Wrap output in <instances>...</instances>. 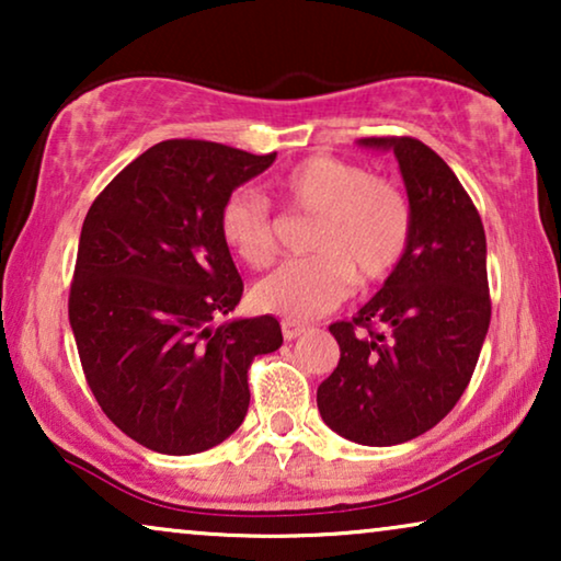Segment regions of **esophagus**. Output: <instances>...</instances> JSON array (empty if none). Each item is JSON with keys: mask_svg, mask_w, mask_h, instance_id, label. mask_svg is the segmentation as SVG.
<instances>
[{"mask_svg": "<svg viewBox=\"0 0 561 561\" xmlns=\"http://www.w3.org/2000/svg\"><path fill=\"white\" fill-rule=\"evenodd\" d=\"M280 332H283V340H296V336H301L306 332L304 324H298V321H290V319H283L280 321Z\"/></svg>", "mask_w": 561, "mask_h": 561, "instance_id": "esophagus-1", "label": "esophagus"}]
</instances>
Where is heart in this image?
Segmentation results:
<instances>
[{
	"mask_svg": "<svg viewBox=\"0 0 561 561\" xmlns=\"http://www.w3.org/2000/svg\"><path fill=\"white\" fill-rule=\"evenodd\" d=\"M275 196L290 211L313 214V255L283 263L252 288L260 311L290 321L317 319L359 283H382L398 271L411 244L413 211L396 181L355 160L311 156L275 181ZM221 242L248 267H265L278 252V221L271 204L250 191L227 196L219 209Z\"/></svg>",
	"mask_w": 561,
	"mask_h": 561,
	"instance_id": "1",
	"label": "heart"
}]
</instances>
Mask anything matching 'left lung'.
<instances>
[{
	"mask_svg": "<svg viewBox=\"0 0 561 561\" xmlns=\"http://www.w3.org/2000/svg\"><path fill=\"white\" fill-rule=\"evenodd\" d=\"M390 148L413 211L411 244L380 294L329 327L340 363L317 390L324 424L365 447L416 439L462 398L490 324L485 229L451 168L416 137Z\"/></svg>",
	"mask_w": 561,
	"mask_h": 561,
	"instance_id": "obj_1",
	"label": "left lung"
}]
</instances>
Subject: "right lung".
I'll return each instance as SVG.
<instances>
[{"instance_id": "obj_1", "label": "right lung", "mask_w": 561, "mask_h": 561, "mask_svg": "<svg viewBox=\"0 0 561 561\" xmlns=\"http://www.w3.org/2000/svg\"><path fill=\"white\" fill-rule=\"evenodd\" d=\"M275 152L165 140L114 175L83 219L68 319L106 419L160 455H196L237 432L248 370L283 344L273 317L211 327L244 283L219 209Z\"/></svg>"}]
</instances>
